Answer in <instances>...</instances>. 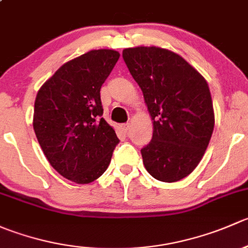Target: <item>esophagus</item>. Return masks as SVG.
Segmentation results:
<instances>
[{"mask_svg": "<svg viewBox=\"0 0 248 248\" xmlns=\"http://www.w3.org/2000/svg\"><path fill=\"white\" fill-rule=\"evenodd\" d=\"M129 127H131V124H122V126H121V131H122V133H127V132L129 131Z\"/></svg>", "mask_w": 248, "mask_h": 248, "instance_id": "obj_1", "label": "esophagus"}]
</instances>
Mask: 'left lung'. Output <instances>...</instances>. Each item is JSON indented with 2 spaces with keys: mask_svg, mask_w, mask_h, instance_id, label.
Returning a JSON list of instances; mask_svg holds the SVG:
<instances>
[{
  "mask_svg": "<svg viewBox=\"0 0 248 248\" xmlns=\"http://www.w3.org/2000/svg\"><path fill=\"white\" fill-rule=\"evenodd\" d=\"M122 57L154 121L151 141L140 150L145 168L159 181H179L198 166L214 132L206 80L180 55L161 47H128Z\"/></svg>",
  "mask_w": 248,
  "mask_h": 248,
  "instance_id": "left-lung-1",
  "label": "left lung"
}]
</instances>
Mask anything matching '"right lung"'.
<instances>
[{"label": "right lung", "mask_w": 248, "mask_h": 248, "mask_svg": "<svg viewBox=\"0 0 248 248\" xmlns=\"http://www.w3.org/2000/svg\"><path fill=\"white\" fill-rule=\"evenodd\" d=\"M120 54L91 50L60 67L34 102L33 129L44 155L59 174L90 184L108 168L119 144L102 117L101 87Z\"/></svg>", "instance_id": "right-lung-1"}]
</instances>
